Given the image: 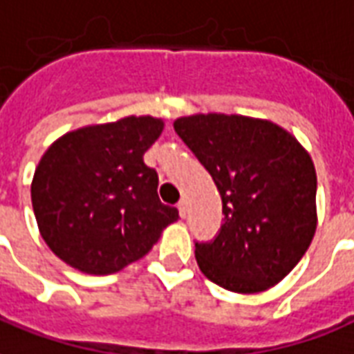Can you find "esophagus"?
<instances>
[{"label":"esophagus","instance_id":"esophagus-1","mask_svg":"<svg viewBox=\"0 0 354 354\" xmlns=\"http://www.w3.org/2000/svg\"><path fill=\"white\" fill-rule=\"evenodd\" d=\"M178 212H180V216L185 217V214H187V203H185V198H182L180 203H178Z\"/></svg>","mask_w":354,"mask_h":354}]
</instances>
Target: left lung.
Returning <instances> with one entry per match:
<instances>
[{
  "instance_id": "left-lung-1",
  "label": "left lung",
  "mask_w": 354,
  "mask_h": 354,
  "mask_svg": "<svg viewBox=\"0 0 354 354\" xmlns=\"http://www.w3.org/2000/svg\"><path fill=\"white\" fill-rule=\"evenodd\" d=\"M174 131L210 172L223 221L195 242L198 268L232 292L279 283L310 248L317 227V174L297 138L279 125L245 116L178 118Z\"/></svg>"
}]
</instances>
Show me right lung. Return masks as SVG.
I'll return each mask as SVG.
<instances>
[{
  "mask_svg": "<svg viewBox=\"0 0 354 354\" xmlns=\"http://www.w3.org/2000/svg\"><path fill=\"white\" fill-rule=\"evenodd\" d=\"M163 122L129 116L57 138L39 161L31 204L41 236L73 268L106 276L144 257L178 219L144 163Z\"/></svg>",
  "mask_w": 354,
  "mask_h": 354,
  "instance_id": "right-lung-1",
  "label": "right lung"
}]
</instances>
